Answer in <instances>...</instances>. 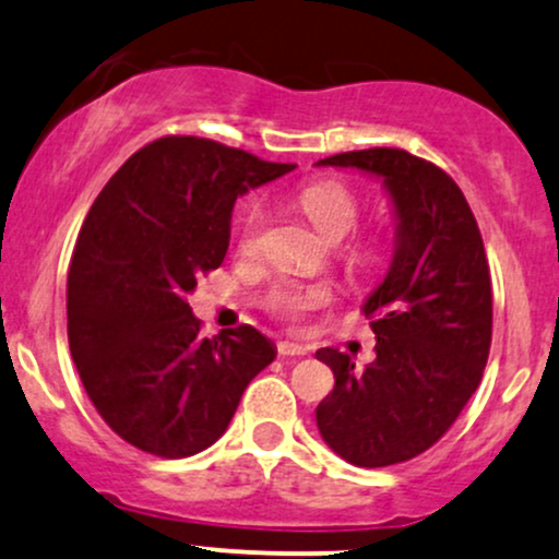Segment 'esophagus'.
I'll return each instance as SVG.
<instances>
[{
  "mask_svg": "<svg viewBox=\"0 0 559 559\" xmlns=\"http://www.w3.org/2000/svg\"><path fill=\"white\" fill-rule=\"evenodd\" d=\"M278 354L281 356H305V354H309V348L301 344H292V341H281Z\"/></svg>",
  "mask_w": 559,
  "mask_h": 559,
  "instance_id": "34e87169",
  "label": "esophagus"
}]
</instances>
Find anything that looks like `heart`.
<instances>
[{"label":"heart","instance_id":"1","mask_svg":"<svg viewBox=\"0 0 559 559\" xmlns=\"http://www.w3.org/2000/svg\"><path fill=\"white\" fill-rule=\"evenodd\" d=\"M297 203L309 221L318 226V231L325 239L338 241L344 239L348 231L359 221L361 205L354 190H348L344 181L335 179H320L309 181L297 194ZM267 226V211L262 205V200H250L239 218V231H237V247L241 254L252 258L262 250V237H265ZM378 258V250L372 245H359L354 247L352 260L359 265H369ZM333 299V292L328 286H305L299 281L281 278L275 284L267 286L265 292V309L275 318L284 320H299L305 318L312 309L325 307Z\"/></svg>","mask_w":559,"mask_h":559}]
</instances>
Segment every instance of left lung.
<instances>
[{
	"label": "left lung",
	"instance_id": "obj_1",
	"mask_svg": "<svg viewBox=\"0 0 559 559\" xmlns=\"http://www.w3.org/2000/svg\"><path fill=\"white\" fill-rule=\"evenodd\" d=\"M382 177L399 234L385 281L365 301L378 335L372 365L320 348L333 393L318 406L322 440L354 466L412 461L440 440L479 388L492 344V278L461 187L401 147L322 158Z\"/></svg>",
	"mask_w": 559,
	"mask_h": 559
}]
</instances>
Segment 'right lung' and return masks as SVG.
Listing matches in <instances>:
<instances>
[{
    "instance_id": "right-lung-1",
    "label": "right lung",
    "mask_w": 559,
    "mask_h": 559,
    "mask_svg": "<svg viewBox=\"0 0 559 559\" xmlns=\"http://www.w3.org/2000/svg\"><path fill=\"white\" fill-rule=\"evenodd\" d=\"M292 169L166 134L127 158L87 211L67 275V338L100 419L138 450L185 459L213 445L275 359L252 325L203 338L187 294L224 262L239 194Z\"/></svg>"
}]
</instances>
